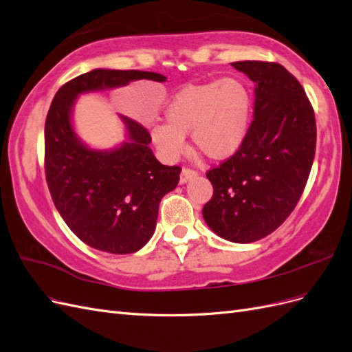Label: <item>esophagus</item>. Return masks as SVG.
Wrapping results in <instances>:
<instances>
[{"label":"esophagus","instance_id":"34e87169","mask_svg":"<svg viewBox=\"0 0 352 352\" xmlns=\"http://www.w3.org/2000/svg\"><path fill=\"white\" fill-rule=\"evenodd\" d=\"M198 173L195 172L194 168H189V167H184L182 168V173H180V184H185L188 180H190L192 177H195Z\"/></svg>","mask_w":352,"mask_h":352}]
</instances>
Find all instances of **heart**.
<instances>
[{"label": "heart", "instance_id": "1", "mask_svg": "<svg viewBox=\"0 0 352 352\" xmlns=\"http://www.w3.org/2000/svg\"><path fill=\"white\" fill-rule=\"evenodd\" d=\"M166 120L151 127L153 144L166 160L173 162L184 153L188 133L208 158H229L248 132L250 91L236 78L188 85L170 100Z\"/></svg>", "mask_w": 352, "mask_h": 352}]
</instances>
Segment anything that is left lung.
<instances>
[{"instance_id":"obj_1","label":"left lung","mask_w":352,"mask_h":352,"mask_svg":"<svg viewBox=\"0 0 352 352\" xmlns=\"http://www.w3.org/2000/svg\"><path fill=\"white\" fill-rule=\"evenodd\" d=\"M255 82L254 117L239 150L207 172L212 197L202 217L219 236L250 243L270 235L300 201L316 154L313 105L279 63L236 61Z\"/></svg>"}]
</instances>
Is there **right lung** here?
<instances>
[{
    "label": "right lung",
    "mask_w": 352,
    "mask_h": 352,
    "mask_svg": "<svg viewBox=\"0 0 352 352\" xmlns=\"http://www.w3.org/2000/svg\"><path fill=\"white\" fill-rule=\"evenodd\" d=\"M164 82L163 74L95 69L57 91L45 120V177L54 206L70 230L89 247L132 254L153 236L162 198L179 184V166L154 157L151 135L122 117L129 142L110 153L82 145L70 124L73 102L82 92L123 87L131 80Z\"/></svg>",
    "instance_id": "obj_1"
}]
</instances>
